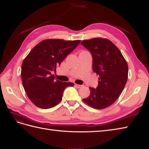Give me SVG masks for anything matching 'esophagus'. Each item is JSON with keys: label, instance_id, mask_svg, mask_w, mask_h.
Segmentation results:
<instances>
[{"label": "esophagus", "instance_id": "1", "mask_svg": "<svg viewBox=\"0 0 149 149\" xmlns=\"http://www.w3.org/2000/svg\"><path fill=\"white\" fill-rule=\"evenodd\" d=\"M75 86H76L77 88H82V87L83 86V85H81V84H75Z\"/></svg>", "mask_w": 149, "mask_h": 149}]
</instances>
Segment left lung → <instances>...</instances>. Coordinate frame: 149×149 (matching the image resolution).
Segmentation results:
<instances>
[{"mask_svg":"<svg viewBox=\"0 0 149 149\" xmlns=\"http://www.w3.org/2000/svg\"><path fill=\"white\" fill-rule=\"evenodd\" d=\"M91 53L92 70L98 75V86L90 87V94L84 103L95 109H103L118 100L128 79V65L123 55L110 40L102 38L81 42Z\"/></svg>","mask_w":149,"mask_h":149,"instance_id":"obj_1","label":"left lung"}]
</instances>
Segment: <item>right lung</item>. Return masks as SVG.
I'll list each match as a JSON object with an SVG mask.
<instances>
[{
    "instance_id": "1",
    "label": "right lung",
    "mask_w": 149,
    "mask_h": 149,
    "mask_svg": "<svg viewBox=\"0 0 149 149\" xmlns=\"http://www.w3.org/2000/svg\"><path fill=\"white\" fill-rule=\"evenodd\" d=\"M81 40L47 39L35 46L27 55L21 66L23 87L35 105L47 109L62 100L64 90L73 86L70 82L55 79L52 72L69 54L79 45Z\"/></svg>"
}]
</instances>
